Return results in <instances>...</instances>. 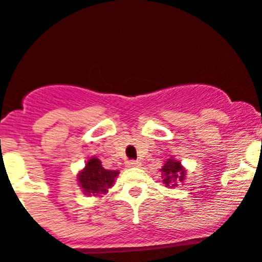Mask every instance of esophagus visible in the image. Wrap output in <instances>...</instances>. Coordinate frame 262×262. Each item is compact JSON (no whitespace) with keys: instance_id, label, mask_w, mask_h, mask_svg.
<instances>
[{"instance_id":"34e87169","label":"esophagus","mask_w":262,"mask_h":262,"mask_svg":"<svg viewBox=\"0 0 262 262\" xmlns=\"http://www.w3.org/2000/svg\"><path fill=\"white\" fill-rule=\"evenodd\" d=\"M126 166L128 168H137V166H140V163L138 160H129V162H126Z\"/></svg>"}]
</instances>
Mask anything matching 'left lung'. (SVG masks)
<instances>
[{"label":"left lung","mask_w":262,"mask_h":262,"mask_svg":"<svg viewBox=\"0 0 262 262\" xmlns=\"http://www.w3.org/2000/svg\"><path fill=\"white\" fill-rule=\"evenodd\" d=\"M163 184L169 189H173L183 183L186 179V169L182 165V162L177 160L175 158H169L165 160L164 165L160 169Z\"/></svg>","instance_id":"1"}]
</instances>
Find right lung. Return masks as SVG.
<instances>
[{
	"mask_svg": "<svg viewBox=\"0 0 262 262\" xmlns=\"http://www.w3.org/2000/svg\"><path fill=\"white\" fill-rule=\"evenodd\" d=\"M118 170H107L97 157H91L85 162L84 168L77 174L78 185L87 196H102L114 185Z\"/></svg>",
	"mask_w": 262,
	"mask_h": 262,
	"instance_id": "add662e5",
	"label": "right lung"
}]
</instances>
